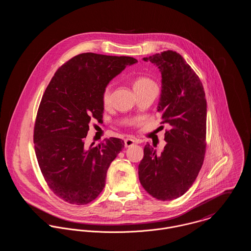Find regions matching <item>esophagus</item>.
Listing matches in <instances>:
<instances>
[{"label":"esophagus","instance_id":"1","mask_svg":"<svg viewBox=\"0 0 251 251\" xmlns=\"http://www.w3.org/2000/svg\"><path fill=\"white\" fill-rule=\"evenodd\" d=\"M134 144H138V140L135 138H126L125 140V146L126 148H129L131 146H133Z\"/></svg>","mask_w":251,"mask_h":251}]
</instances>
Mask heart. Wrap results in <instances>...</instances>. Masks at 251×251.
Returning <instances> with one entry per match:
<instances>
[{"mask_svg":"<svg viewBox=\"0 0 251 251\" xmlns=\"http://www.w3.org/2000/svg\"><path fill=\"white\" fill-rule=\"evenodd\" d=\"M155 83L147 78V77H140V78H137L135 81H134V84H133V88L134 90H138V89H145V88H150V87H155ZM110 101H111V86L108 85L105 87L103 93H102V103L107 106L110 104ZM132 122L131 121H127V124H131Z\"/></svg>","mask_w":251,"mask_h":251,"instance_id":"obj_1","label":"heart"}]
</instances>
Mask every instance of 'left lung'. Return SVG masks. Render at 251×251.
Returning <instances> with one entry per match:
<instances>
[{"label": "left lung", "mask_w": 251, "mask_h": 251, "mask_svg": "<svg viewBox=\"0 0 251 251\" xmlns=\"http://www.w3.org/2000/svg\"><path fill=\"white\" fill-rule=\"evenodd\" d=\"M144 61L161 73L157 112L161 124H169L161 153L147 143L138 166L145 190L161 201L183 195L197 178L206 151L207 101L202 82L179 53L168 50Z\"/></svg>", "instance_id": "obj_1"}]
</instances>
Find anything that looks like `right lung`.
<instances>
[{"mask_svg": "<svg viewBox=\"0 0 251 251\" xmlns=\"http://www.w3.org/2000/svg\"><path fill=\"white\" fill-rule=\"evenodd\" d=\"M137 60L83 53L52 77L36 115L34 143L40 171L50 189L72 205L95 200L105 186L111 162L125 148L111 137L88 149L92 121H102V93L109 82Z\"/></svg>", "mask_w": 251, "mask_h": 251, "instance_id": "right-lung-1", "label": "right lung"}]
</instances>
